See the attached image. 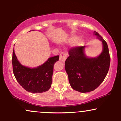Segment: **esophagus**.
I'll return each mask as SVG.
<instances>
[{
  "label": "esophagus",
  "mask_w": 121,
  "mask_h": 121,
  "mask_svg": "<svg viewBox=\"0 0 121 121\" xmlns=\"http://www.w3.org/2000/svg\"><path fill=\"white\" fill-rule=\"evenodd\" d=\"M66 58H67V54L64 52H61L59 55V60L62 61V62H65Z\"/></svg>",
  "instance_id": "1"
}]
</instances>
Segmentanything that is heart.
<instances>
[{
    "mask_svg": "<svg viewBox=\"0 0 121 121\" xmlns=\"http://www.w3.org/2000/svg\"><path fill=\"white\" fill-rule=\"evenodd\" d=\"M79 39V38L77 36H71V38H70L68 40L67 43H70V44H73L75 43V45L76 46H80V45H81L82 43H83V40H77Z\"/></svg>",
    "mask_w": 121,
    "mask_h": 121,
    "instance_id": "obj_1",
    "label": "heart"
}]
</instances>
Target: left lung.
<instances>
[{
	"mask_svg": "<svg viewBox=\"0 0 121 121\" xmlns=\"http://www.w3.org/2000/svg\"><path fill=\"white\" fill-rule=\"evenodd\" d=\"M94 34L102 41L103 51L97 57L85 55V46L70 48L69 56L65 62V68L71 88L81 93L91 92L98 88L107 75L110 68V57L106 42L98 33Z\"/></svg>",
	"mask_w": 121,
	"mask_h": 121,
	"instance_id": "obj_1",
	"label": "left lung"
}]
</instances>
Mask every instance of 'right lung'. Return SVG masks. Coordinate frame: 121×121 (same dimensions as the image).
Instances as JSON below:
<instances>
[{"instance_id":"add662e5","label":"right lung","mask_w":121,"mask_h":121,"mask_svg":"<svg viewBox=\"0 0 121 121\" xmlns=\"http://www.w3.org/2000/svg\"><path fill=\"white\" fill-rule=\"evenodd\" d=\"M59 57L49 58L41 65L30 68L19 62L13 50L12 64L14 76L19 84L28 92L33 93L46 92L51 86L53 66L58 61Z\"/></svg>"}]
</instances>
